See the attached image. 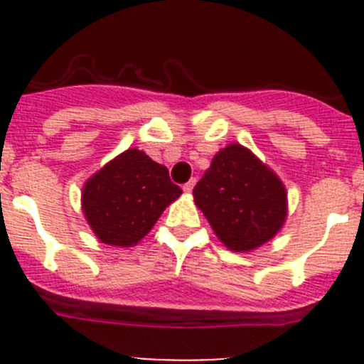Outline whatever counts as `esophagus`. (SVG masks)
<instances>
[{
    "instance_id": "obj_1",
    "label": "esophagus",
    "mask_w": 364,
    "mask_h": 364,
    "mask_svg": "<svg viewBox=\"0 0 364 364\" xmlns=\"http://www.w3.org/2000/svg\"><path fill=\"white\" fill-rule=\"evenodd\" d=\"M195 182H197V180L191 178V180H189V182H186V184L182 186V189H184L186 193H191V191H193V188H195Z\"/></svg>"
}]
</instances>
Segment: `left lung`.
Wrapping results in <instances>:
<instances>
[{
    "mask_svg": "<svg viewBox=\"0 0 364 364\" xmlns=\"http://www.w3.org/2000/svg\"><path fill=\"white\" fill-rule=\"evenodd\" d=\"M193 197L218 239L233 252L268 242L286 218L282 182L239 144L215 154Z\"/></svg>",
    "mask_w": 364,
    "mask_h": 364,
    "instance_id": "8db88e82",
    "label": "left lung"
}]
</instances>
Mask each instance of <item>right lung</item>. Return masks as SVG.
Listing matches in <instances>:
<instances>
[{
	"mask_svg": "<svg viewBox=\"0 0 364 364\" xmlns=\"http://www.w3.org/2000/svg\"><path fill=\"white\" fill-rule=\"evenodd\" d=\"M180 193L167 167L144 151L127 149L87 180L83 213L102 242L133 246Z\"/></svg>",
	"mask_w": 364,
	"mask_h": 364,
	"instance_id": "right-lung-1",
	"label": "right lung"
}]
</instances>
